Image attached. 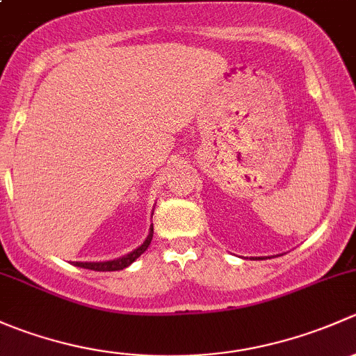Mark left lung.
<instances>
[{"label":"left lung","mask_w":356,"mask_h":356,"mask_svg":"<svg viewBox=\"0 0 356 356\" xmlns=\"http://www.w3.org/2000/svg\"><path fill=\"white\" fill-rule=\"evenodd\" d=\"M258 260H260V257H258Z\"/></svg>","instance_id":"8db88e82"}]
</instances>
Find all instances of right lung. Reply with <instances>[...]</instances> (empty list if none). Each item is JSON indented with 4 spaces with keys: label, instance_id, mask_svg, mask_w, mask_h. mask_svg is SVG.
Wrapping results in <instances>:
<instances>
[{
    "label": "right lung",
    "instance_id": "1",
    "mask_svg": "<svg viewBox=\"0 0 356 356\" xmlns=\"http://www.w3.org/2000/svg\"><path fill=\"white\" fill-rule=\"evenodd\" d=\"M153 239V224L149 227V234L148 238L143 241L141 246H138L136 250H132L131 253L124 254L120 258H115V260H108V261H74L75 267L81 268H89V270H98V272H113V270H122V268L129 267L131 264H134L146 250H148L149 243Z\"/></svg>",
    "mask_w": 356,
    "mask_h": 356
}]
</instances>
